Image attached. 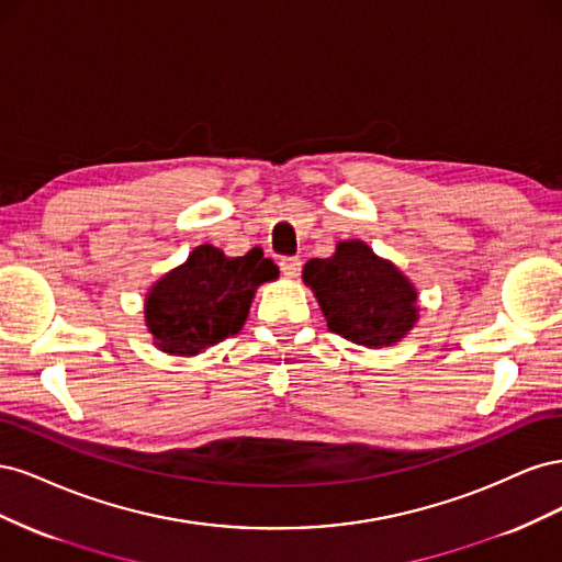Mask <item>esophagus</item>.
<instances>
[{"mask_svg": "<svg viewBox=\"0 0 562 562\" xmlns=\"http://www.w3.org/2000/svg\"><path fill=\"white\" fill-rule=\"evenodd\" d=\"M279 267H281V271H283V277L295 279V277L300 274V269H302V260H300V258H293V255H288V258H281V260H279Z\"/></svg>", "mask_w": 562, "mask_h": 562, "instance_id": "esophagus-1", "label": "esophagus"}]
</instances>
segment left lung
I'll use <instances>...</instances> for the list:
<instances>
[{"label": "left lung", "instance_id": "8db88e82", "mask_svg": "<svg viewBox=\"0 0 562 562\" xmlns=\"http://www.w3.org/2000/svg\"><path fill=\"white\" fill-rule=\"evenodd\" d=\"M302 279L314 291L328 330L356 345L389 347L417 321L411 281L363 241H342L333 258L310 260Z\"/></svg>", "mask_w": 562, "mask_h": 562}]
</instances>
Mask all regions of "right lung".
Wrapping results in <instances>:
<instances>
[{"label": "right lung", "mask_w": 562, "mask_h": 562, "mask_svg": "<svg viewBox=\"0 0 562 562\" xmlns=\"http://www.w3.org/2000/svg\"><path fill=\"white\" fill-rule=\"evenodd\" d=\"M279 277V267L252 248L241 258L203 244L157 281L145 300L147 328L161 351L194 356L246 323L255 288Z\"/></svg>", "instance_id": "1"}]
</instances>
